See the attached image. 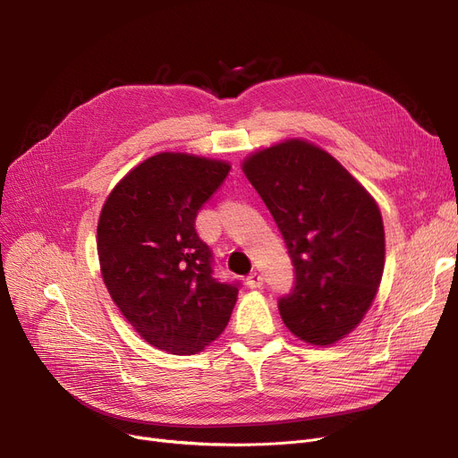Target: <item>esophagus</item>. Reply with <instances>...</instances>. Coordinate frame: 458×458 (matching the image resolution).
Segmentation results:
<instances>
[{
	"label": "esophagus",
	"mask_w": 458,
	"mask_h": 458,
	"mask_svg": "<svg viewBox=\"0 0 458 458\" xmlns=\"http://www.w3.org/2000/svg\"><path fill=\"white\" fill-rule=\"evenodd\" d=\"M247 285L250 287V290H259V287L263 285V276L259 273H250L247 276Z\"/></svg>",
	"instance_id": "obj_1"
}]
</instances>
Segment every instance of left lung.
<instances>
[{"mask_svg":"<svg viewBox=\"0 0 458 458\" xmlns=\"http://www.w3.org/2000/svg\"><path fill=\"white\" fill-rule=\"evenodd\" d=\"M243 173L266 202L295 267L282 321L311 345L340 342L375 301L384 225L375 199L328 152L287 139L250 154Z\"/></svg>","mask_w":458,"mask_h":458,"instance_id":"obj_1","label":"left lung"}]
</instances>
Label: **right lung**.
Segmentation results:
<instances>
[{"label": "right lung", "instance_id": "add662e5", "mask_svg": "<svg viewBox=\"0 0 458 458\" xmlns=\"http://www.w3.org/2000/svg\"><path fill=\"white\" fill-rule=\"evenodd\" d=\"M230 163L161 152L120 180L98 221L100 271L113 302L150 345L195 354L230 321L239 284L213 276L195 219Z\"/></svg>", "mask_w": 458, "mask_h": 458}]
</instances>
